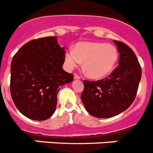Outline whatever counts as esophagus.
<instances>
[{
    "instance_id": "1",
    "label": "esophagus",
    "mask_w": 153,
    "mask_h": 153,
    "mask_svg": "<svg viewBox=\"0 0 153 153\" xmlns=\"http://www.w3.org/2000/svg\"><path fill=\"white\" fill-rule=\"evenodd\" d=\"M74 79H80V76H78L77 74H74Z\"/></svg>"
}]
</instances>
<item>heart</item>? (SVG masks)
<instances>
[{
    "instance_id": "1",
    "label": "heart",
    "mask_w": 153,
    "mask_h": 153,
    "mask_svg": "<svg viewBox=\"0 0 153 153\" xmlns=\"http://www.w3.org/2000/svg\"><path fill=\"white\" fill-rule=\"evenodd\" d=\"M118 60L117 47L101 42H79L74 50L65 52V65L72 70L83 61V69L93 79H100L112 72Z\"/></svg>"
}]
</instances>
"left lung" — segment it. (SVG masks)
Returning a JSON list of instances; mask_svg holds the SVG:
<instances>
[{
    "instance_id": "obj_1",
    "label": "left lung",
    "mask_w": 153,
    "mask_h": 153,
    "mask_svg": "<svg viewBox=\"0 0 153 153\" xmlns=\"http://www.w3.org/2000/svg\"><path fill=\"white\" fill-rule=\"evenodd\" d=\"M113 42L120 53L119 67L105 79L83 81L81 100L86 111L97 118H110L126 110L134 101L141 79L135 53L122 42Z\"/></svg>"
}]
</instances>
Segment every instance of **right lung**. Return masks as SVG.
<instances>
[{"label": "right lung", "mask_w": 153, "mask_h": 153, "mask_svg": "<svg viewBox=\"0 0 153 153\" xmlns=\"http://www.w3.org/2000/svg\"><path fill=\"white\" fill-rule=\"evenodd\" d=\"M64 54L56 36H47L27 42L13 56L10 94L24 116L41 121L54 113L60 87L74 79L62 67Z\"/></svg>", "instance_id": "right-lung-1"}]
</instances>
